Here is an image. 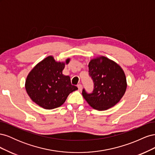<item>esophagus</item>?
I'll list each match as a JSON object with an SVG mask.
<instances>
[{
    "mask_svg": "<svg viewBox=\"0 0 155 155\" xmlns=\"http://www.w3.org/2000/svg\"><path fill=\"white\" fill-rule=\"evenodd\" d=\"M78 89H79V91H81L82 90V88H83V86H82V85L81 84H78Z\"/></svg>",
    "mask_w": 155,
    "mask_h": 155,
    "instance_id": "esophagus-1",
    "label": "esophagus"
}]
</instances>
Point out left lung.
I'll return each instance as SVG.
<instances>
[{"label":"left lung","mask_w":155,"mask_h":155,"mask_svg":"<svg viewBox=\"0 0 155 155\" xmlns=\"http://www.w3.org/2000/svg\"><path fill=\"white\" fill-rule=\"evenodd\" d=\"M88 70L94 88L91 93L83 88V97L93 109L97 110H107L115 105L124 95L127 88L123 70L105 57L91 60Z\"/></svg>","instance_id":"left-lung-1"}]
</instances>
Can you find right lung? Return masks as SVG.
<instances>
[{"mask_svg":"<svg viewBox=\"0 0 155 155\" xmlns=\"http://www.w3.org/2000/svg\"><path fill=\"white\" fill-rule=\"evenodd\" d=\"M68 62L69 59L66 61ZM64 68V63L55 62L49 56L32 69L25 87L33 101L45 109H53L61 106L70 94L77 90L70 78L62 74Z\"/></svg>","mask_w":155,"mask_h":155,"instance_id":"1","label":"right lung"}]
</instances>
